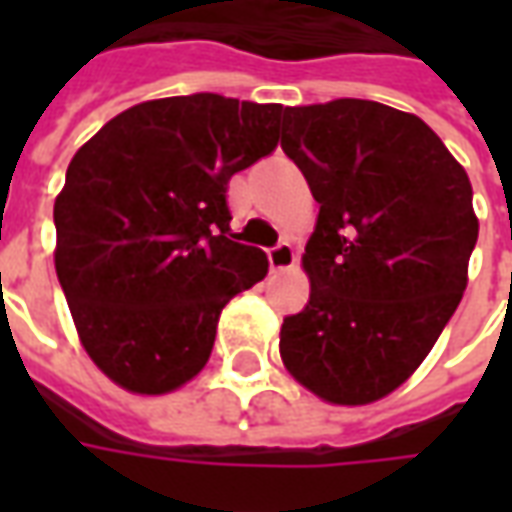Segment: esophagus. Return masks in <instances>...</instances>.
<instances>
[{
  "label": "esophagus",
  "instance_id": "esophagus-1",
  "mask_svg": "<svg viewBox=\"0 0 512 512\" xmlns=\"http://www.w3.org/2000/svg\"><path fill=\"white\" fill-rule=\"evenodd\" d=\"M268 263L274 271H290L296 266V249L290 244L274 246V249H268Z\"/></svg>",
  "mask_w": 512,
  "mask_h": 512
}]
</instances>
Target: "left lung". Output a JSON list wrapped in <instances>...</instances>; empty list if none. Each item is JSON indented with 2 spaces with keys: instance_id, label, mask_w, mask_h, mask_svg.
I'll use <instances>...</instances> for the list:
<instances>
[{
  "instance_id": "left-lung-1",
  "label": "left lung",
  "mask_w": 512,
  "mask_h": 512,
  "mask_svg": "<svg viewBox=\"0 0 512 512\" xmlns=\"http://www.w3.org/2000/svg\"><path fill=\"white\" fill-rule=\"evenodd\" d=\"M282 150L318 222L310 301L279 332L288 373L332 406L376 403L414 376L469 282L472 183L428 123L359 98L288 106Z\"/></svg>"
}]
</instances>
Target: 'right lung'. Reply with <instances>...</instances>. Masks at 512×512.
Masks as SVG:
<instances>
[{
  "instance_id": "obj_1",
  "label": "right lung",
  "mask_w": 512,
  "mask_h": 512,
  "mask_svg": "<svg viewBox=\"0 0 512 512\" xmlns=\"http://www.w3.org/2000/svg\"><path fill=\"white\" fill-rule=\"evenodd\" d=\"M282 104L216 93L136 104L87 139L54 200V268L109 381L167 395L211 356L224 304L268 274L230 235L227 183L279 142Z\"/></svg>"
}]
</instances>
